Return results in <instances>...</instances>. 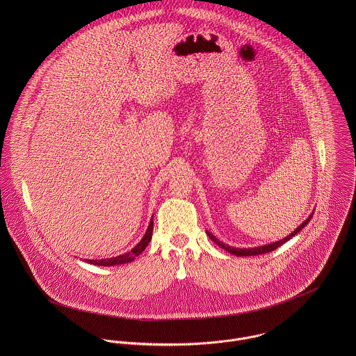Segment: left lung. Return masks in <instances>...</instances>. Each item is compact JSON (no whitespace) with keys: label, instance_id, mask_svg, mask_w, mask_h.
<instances>
[{"label":"left lung","instance_id":"left-lung-1","mask_svg":"<svg viewBox=\"0 0 356 356\" xmlns=\"http://www.w3.org/2000/svg\"><path fill=\"white\" fill-rule=\"evenodd\" d=\"M312 215H314V212L305 219V222L299 226V227H296L289 236H286V237H284L282 240H280V241H275V243H271V244H266V245H260V247H254V248H236V247H230V245H227V244H223L222 241H219L212 233H209V232H207V234H208V237L218 245V247H220L222 250H225V251H227V252H230V254H236V256H254V254H267V252H271V251H274V250H277L278 247H281L282 244H285L286 241H289L292 237H295L305 226H307V223L311 220V218H312Z\"/></svg>","mask_w":356,"mask_h":356}]
</instances>
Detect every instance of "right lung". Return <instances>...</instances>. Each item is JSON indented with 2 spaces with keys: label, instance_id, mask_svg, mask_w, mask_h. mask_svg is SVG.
<instances>
[{
  "label": "right lung",
  "instance_id": "add662e5",
  "mask_svg": "<svg viewBox=\"0 0 356 356\" xmlns=\"http://www.w3.org/2000/svg\"><path fill=\"white\" fill-rule=\"evenodd\" d=\"M152 230H153V219H151L149 222V226L144 234V237L141 238V241L130 251V252H126V254H119V256H115V257H111V259H100V260H93V259H85V261L90 263V264H95V266H118V264H124V263H130L133 261L137 256L144 252V250L148 247L149 241L152 240Z\"/></svg>",
  "mask_w": 356,
  "mask_h": 356
}]
</instances>
